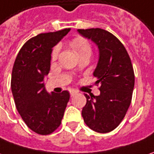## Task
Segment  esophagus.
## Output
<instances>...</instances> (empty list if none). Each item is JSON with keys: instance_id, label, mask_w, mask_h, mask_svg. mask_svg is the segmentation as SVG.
Instances as JSON below:
<instances>
[{"instance_id": "obj_1", "label": "esophagus", "mask_w": 154, "mask_h": 154, "mask_svg": "<svg viewBox=\"0 0 154 154\" xmlns=\"http://www.w3.org/2000/svg\"><path fill=\"white\" fill-rule=\"evenodd\" d=\"M70 94H71V96L73 97V96H75L76 94H78V92L76 90H70Z\"/></svg>"}]
</instances>
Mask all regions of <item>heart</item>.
Returning a JSON list of instances; mask_svg holds the SVG:
<instances>
[{
	"mask_svg": "<svg viewBox=\"0 0 154 154\" xmlns=\"http://www.w3.org/2000/svg\"><path fill=\"white\" fill-rule=\"evenodd\" d=\"M70 45L74 51L81 57L82 55H91L92 53V47H91L90 43L85 38L78 36L73 38L72 41L70 42ZM59 55V47L56 46L53 49L52 53H51V59L55 60L58 58Z\"/></svg>",
	"mask_w": 154,
	"mask_h": 154,
	"instance_id": "b5f03b06",
	"label": "heart"
}]
</instances>
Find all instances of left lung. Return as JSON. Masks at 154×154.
I'll return each instance as SVG.
<instances>
[{"label":"left lung","mask_w":154,"mask_h":154,"mask_svg":"<svg viewBox=\"0 0 154 154\" xmlns=\"http://www.w3.org/2000/svg\"><path fill=\"white\" fill-rule=\"evenodd\" d=\"M97 45L98 65L94 72L100 83L99 96L84 94L87 103L82 110L86 125L99 133H107L120 125L128 110L134 88L135 75L129 55L118 38L101 29H77Z\"/></svg>","instance_id":"8db88e82"}]
</instances>
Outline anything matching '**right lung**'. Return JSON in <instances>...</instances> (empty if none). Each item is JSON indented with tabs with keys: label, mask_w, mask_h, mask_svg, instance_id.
I'll return each instance as SVG.
<instances>
[{
	"label": "right lung",
	"mask_w": 154,
	"mask_h": 154,
	"mask_svg": "<svg viewBox=\"0 0 154 154\" xmlns=\"http://www.w3.org/2000/svg\"><path fill=\"white\" fill-rule=\"evenodd\" d=\"M71 29L38 34L25 43L12 68L11 88L16 107L26 125L39 135H49L61 123L70 94H49L44 78L51 69L52 48Z\"/></svg>",
	"instance_id": "obj_1"
}]
</instances>
